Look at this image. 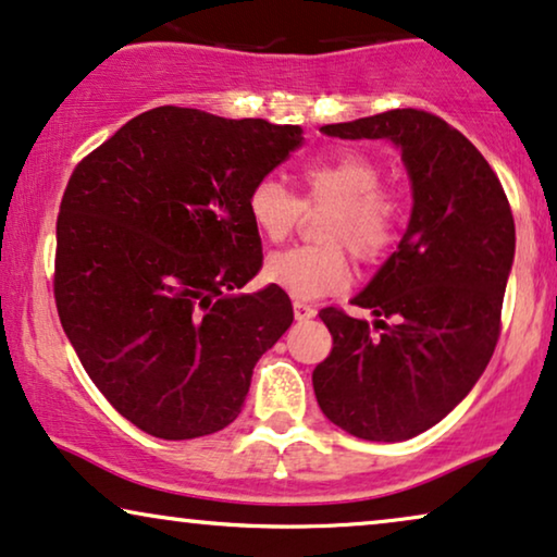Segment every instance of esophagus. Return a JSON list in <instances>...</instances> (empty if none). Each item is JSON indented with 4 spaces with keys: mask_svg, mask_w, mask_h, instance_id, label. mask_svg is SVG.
<instances>
[{
    "mask_svg": "<svg viewBox=\"0 0 557 557\" xmlns=\"http://www.w3.org/2000/svg\"><path fill=\"white\" fill-rule=\"evenodd\" d=\"M293 311H295V319H298V321H308V319H313V315H315V308L308 306V302H302V300L293 302Z\"/></svg>",
    "mask_w": 557,
    "mask_h": 557,
    "instance_id": "34e87169",
    "label": "esophagus"
}]
</instances>
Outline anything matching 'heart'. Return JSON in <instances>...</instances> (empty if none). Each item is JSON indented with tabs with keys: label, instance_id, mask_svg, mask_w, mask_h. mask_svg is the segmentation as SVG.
I'll use <instances>...</instances> for the list:
<instances>
[{
	"label": "heart",
	"instance_id": "obj_1",
	"mask_svg": "<svg viewBox=\"0 0 557 557\" xmlns=\"http://www.w3.org/2000/svg\"><path fill=\"white\" fill-rule=\"evenodd\" d=\"M383 169L362 151H334L298 166L300 195L274 177L259 180L246 197L251 223L270 244L285 242L302 215H321V244L267 257L264 277L298 300H315L349 283V257L372 264L388 255L400 226V197L380 185Z\"/></svg>",
	"mask_w": 557,
	"mask_h": 557
}]
</instances>
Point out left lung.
I'll return each instance as SVG.
<instances>
[{"mask_svg":"<svg viewBox=\"0 0 557 557\" xmlns=\"http://www.w3.org/2000/svg\"><path fill=\"white\" fill-rule=\"evenodd\" d=\"M321 131L391 138L411 177L413 210L398 251L351 300L375 321L321 308L334 347L313 370L329 421L360 440L404 442L445 419L494 355L513 215L483 153L432 112L388 110Z\"/></svg>","mask_w":557,"mask_h":557,"instance_id":"obj_1","label":"left lung"}]
</instances>
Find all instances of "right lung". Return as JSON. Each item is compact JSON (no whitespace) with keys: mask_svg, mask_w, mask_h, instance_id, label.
Here are the masks:
<instances>
[{"mask_svg":"<svg viewBox=\"0 0 557 557\" xmlns=\"http://www.w3.org/2000/svg\"><path fill=\"white\" fill-rule=\"evenodd\" d=\"M298 125L193 108L140 112L74 166L55 221L61 326L121 417L159 440L221 432L293 323L246 210L302 144Z\"/></svg>","mask_w":557,"mask_h":557,"instance_id":"obj_1","label":"right lung"}]
</instances>
